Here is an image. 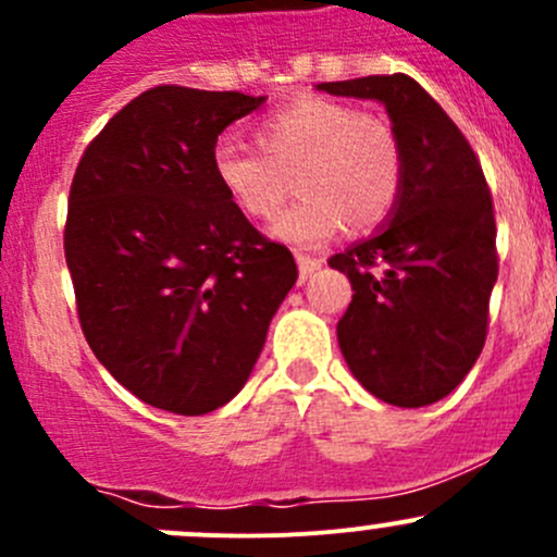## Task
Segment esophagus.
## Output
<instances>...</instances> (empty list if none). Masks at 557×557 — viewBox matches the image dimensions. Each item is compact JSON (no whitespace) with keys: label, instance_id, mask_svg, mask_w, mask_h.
I'll use <instances>...</instances> for the list:
<instances>
[{"label":"esophagus","instance_id":"esophagus-1","mask_svg":"<svg viewBox=\"0 0 557 557\" xmlns=\"http://www.w3.org/2000/svg\"><path fill=\"white\" fill-rule=\"evenodd\" d=\"M296 261H299V272H301V277H310L312 272H318L320 263H323V258H314V256H299V258H296Z\"/></svg>","mask_w":557,"mask_h":557}]
</instances>
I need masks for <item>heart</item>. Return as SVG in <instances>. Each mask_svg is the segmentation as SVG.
I'll list each match as a JSON object with an SVG mask.
<instances>
[{
	"mask_svg": "<svg viewBox=\"0 0 557 557\" xmlns=\"http://www.w3.org/2000/svg\"><path fill=\"white\" fill-rule=\"evenodd\" d=\"M257 145L221 139L212 170L247 218L267 221L294 194L301 199L272 232L296 247L329 243L342 226L372 232L396 210L404 188V148L383 115L325 97H301L258 121Z\"/></svg>",
	"mask_w": 557,
	"mask_h": 557,
	"instance_id": "obj_1",
	"label": "heart"
}]
</instances>
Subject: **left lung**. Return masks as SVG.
Returning <instances> with one entry per match:
<instances>
[{
	"label": "left lung",
	"mask_w": 557,
	"mask_h": 557,
	"mask_svg": "<svg viewBox=\"0 0 557 557\" xmlns=\"http://www.w3.org/2000/svg\"><path fill=\"white\" fill-rule=\"evenodd\" d=\"M318 88L383 102L401 139L407 170L391 223L329 263L356 290L336 336L358 383L393 407H425L453 393L485 347L498 277L485 172L453 117L409 75Z\"/></svg>",
	"instance_id": "obj_1"
}]
</instances>
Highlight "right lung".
<instances>
[{
	"label": "right lung",
	"mask_w": 557,
	"mask_h": 557,
	"mask_svg": "<svg viewBox=\"0 0 557 557\" xmlns=\"http://www.w3.org/2000/svg\"><path fill=\"white\" fill-rule=\"evenodd\" d=\"M263 97L156 86L83 150L64 252L94 356L150 407L232 401L294 288V252L263 237L212 170L218 134Z\"/></svg>",
	"instance_id": "add662e5"
}]
</instances>
